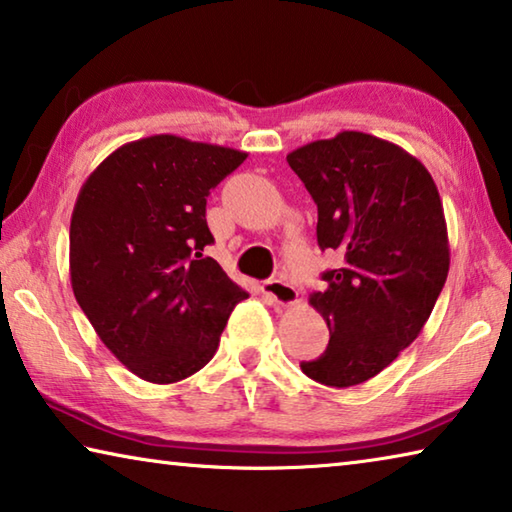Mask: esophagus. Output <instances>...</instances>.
Returning a JSON list of instances; mask_svg holds the SVG:
<instances>
[{
	"mask_svg": "<svg viewBox=\"0 0 512 512\" xmlns=\"http://www.w3.org/2000/svg\"><path fill=\"white\" fill-rule=\"evenodd\" d=\"M264 293L271 298L277 307H291L298 302V291L296 287H291L287 280L277 277V280H268L264 284Z\"/></svg>",
	"mask_w": 512,
	"mask_h": 512,
	"instance_id": "1",
	"label": "esophagus"
}]
</instances>
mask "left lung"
Returning a JSON list of instances; mask_svg holds the SVG:
<instances>
[{
  "instance_id": "8db88e82",
  "label": "left lung",
  "mask_w": 512,
  "mask_h": 512,
  "mask_svg": "<svg viewBox=\"0 0 512 512\" xmlns=\"http://www.w3.org/2000/svg\"><path fill=\"white\" fill-rule=\"evenodd\" d=\"M287 162L318 205V246L343 257L309 296L329 345L300 368L325 386H357L418 339L445 287L443 201L415 155L361 131L309 142Z\"/></svg>"
}]
</instances>
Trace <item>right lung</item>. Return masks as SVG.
I'll return each mask as SVG.
<instances>
[{"label":"right lung","instance_id":"right-lung-1","mask_svg":"<svg viewBox=\"0 0 512 512\" xmlns=\"http://www.w3.org/2000/svg\"><path fill=\"white\" fill-rule=\"evenodd\" d=\"M248 153L151 135L112 151L85 180L69 223L74 298L103 345L151 384L214 357L248 291L203 255L207 194Z\"/></svg>","mask_w":512,"mask_h":512}]
</instances>
